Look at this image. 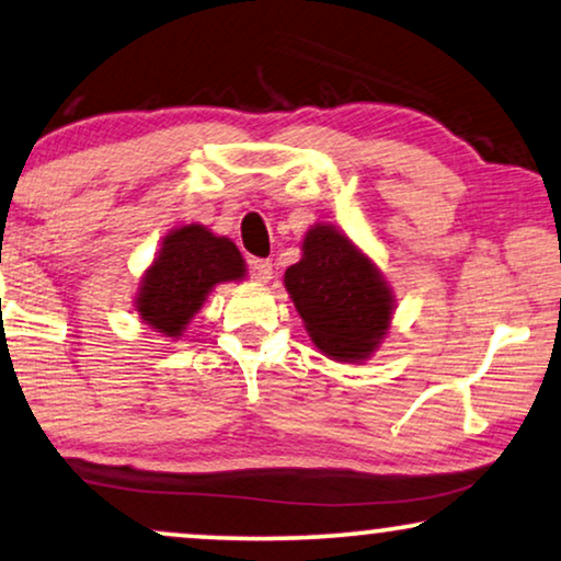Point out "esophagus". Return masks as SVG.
Segmentation results:
<instances>
[{
  "mask_svg": "<svg viewBox=\"0 0 561 561\" xmlns=\"http://www.w3.org/2000/svg\"><path fill=\"white\" fill-rule=\"evenodd\" d=\"M250 275H253L257 283H267L273 278V263L265 261V257H253V261H250Z\"/></svg>",
  "mask_w": 561,
  "mask_h": 561,
  "instance_id": "obj_1",
  "label": "esophagus"
}]
</instances>
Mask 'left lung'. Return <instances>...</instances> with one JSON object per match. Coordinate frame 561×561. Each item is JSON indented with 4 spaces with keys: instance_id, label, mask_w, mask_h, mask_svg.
I'll return each instance as SVG.
<instances>
[{
    "instance_id": "8db88e82",
    "label": "left lung",
    "mask_w": 561,
    "mask_h": 561,
    "mask_svg": "<svg viewBox=\"0 0 561 561\" xmlns=\"http://www.w3.org/2000/svg\"><path fill=\"white\" fill-rule=\"evenodd\" d=\"M286 288L308 336L336 362H362L389 331L394 298L377 265L331 225L306 232Z\"/></svg>"
}]
</instances>
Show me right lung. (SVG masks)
<instances>
[{
	"mask_svg": "<svg viewBox=\"0 0 561 561\" xmlns=\"http://www.w3.org/2000/svg\"><path fill=\"white\" fill-rule=\"evenodd\" d=\"M245 278L238 245L202 225L169 232L157 261L144 273L136 311L159 334L180 339L217 283Z\"/></svg>",
	"mask_w": 561,
	"mask_h": 561,
	"instance_id": "right-lung-1",
	"label": "right lung"
}]
</instances>
